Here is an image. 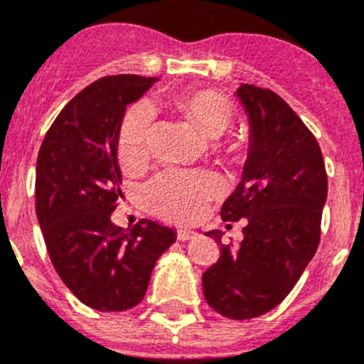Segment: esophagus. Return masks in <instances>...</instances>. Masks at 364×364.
<instances>
[{"label":"esophagus","mask_w":364,"mask_h":364,"mask_svg":"<svg viewBox=\"0 0 364 364\" xmlns=\"http://www.w3.org/2000/svg\"><path fill=\"white\" fill-rule=\"evenodd\" d=\"M198 236L195 230H189V228H180L178 232H176V240L178 241H189V240H195V237Z\"/></svg>","instance_id":"34e87169"}]
</instances>
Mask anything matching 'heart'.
Listing matches in <instances>:
<instances>
[{
	"mask_svg": "<svg viewBox=\"0 0 364 364\" xmlns=\"http://www.w3.org/2000/svg\"><path fill=\"white\" fill-rule=\"evenodd\" d=\"M176 109L207 141H218L230 130L236 110L225 96L210 89L189 91L176 98ZM154 109L148 103H137L128 110L121 123L117 154L127 168H139L148 161L154 143ZM223 154L237 159L240 144H225ZM220 184L210 175L189 171H164L155 176L144 189L148 205L161 216L175 221L198 218L207 202L218 195Z\"/></svg>",
	"mask_w": 364,
	"mask_h": 364,
	"instance_id": "heart-1",
	"label": "heart"
}]
</instances>
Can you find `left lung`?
Listing matches in <instances>:
<instances>
[{
  "label": "left lung",
  "mask_w": 364,
  "mask_h": 364,
  "mask_svg": "<svg viewBox=\"0 0 364 364\" xmlns=\"http://www.w3.org/2000/svg\"><path fill=\"white\" fill-rule=\"evenodd\" d=\"M236 96L250 123L247 162L221 220H247L240 247L221 245L202 275L203 296L232 320L261 316L291 291L320 243L327 173L316 139L295 110L269 89L241 84Z\"/></svg>",
  "instance_id": "left-lung-1"
}]
</instances>
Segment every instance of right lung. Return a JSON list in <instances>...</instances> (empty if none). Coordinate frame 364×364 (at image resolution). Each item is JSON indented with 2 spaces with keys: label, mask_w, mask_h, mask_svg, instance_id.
Returning <instances> with one entry per match:
<instances>
[{
  "label": "right lung",
  "mask_w": 364,
  "mask_h": 364,
  "mask_svg": "<svg viewBox=\"0 0 364 364\" xmlns=\"http://www.w3.org/2000/svg\"><path fill=\"white\" fill-rule=\"evenodd\" d=\"M157 78L116 75L80 91L48 130L36 169V210L53 268L69 291L96 311L132 309L143 300L173 228L110 221L121 195L117 141L124 110Z\"/></svg>",
  "instance_id": "1"
}]
</instances>
